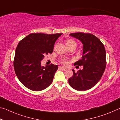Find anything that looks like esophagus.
Masks as SVG:
<instances>
[{
    "label": "esophagus",
    "instance_id": "obj_1",
    "mask_svg": "<svg viewBox=\"0 0 120 120\" xmlns=\"http://www.w3.org/2000/svg\"><path fill=\"white\" fill-rule=\"evenodd\" d=\"M59 68L62 70H64V71H65V70H67V69H66V68H64V67H59Z\"/></svg>",
    "mask_w": 120,
    "mask_h": 120
}]
</instances>
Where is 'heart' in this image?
<instances>
[{
  "label": "heart",
  "mask_w": 120,
  "mask_h": 120,
  "mask_svg": "<svg viewBox=\"0 0 120 120\" xmlns=\"http://www.w3.org/2000/svg\"><path fill=\"white\" fill-rule=\"evenodd\" d=\"M66 44H67V46H70V45H77L76 42L73 39H68L67 40H66ZM61 63L62 64H64V65H66V64H67L68 63H69L68 61L66 59H62L61 61Z\"/></svg>",
  "instance_id": "b5f03b06"
}]
</instances>
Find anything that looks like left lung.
Segmentation results:
<instances>
[{
    "label": "left lung",
    "instance_id": "8db88e82",
    "mask_svg": "<svg viewBox=\"0 0 120 120\" xmlns=\"http://www.w3.org/2000/svg\"><path fill=\"white\" fill-rule=\"evenodd\" d=\"M70 36L83 44L82 59L75 64L83 66L82 70L73 71V76L68 79L70 86L78 91H85L94 87L101 79L106 65V51L104 45L94 35L89 33H76Z\"/></svg>",
    "mask_w": 120,
    "mask_h": 120
}]
</instances>
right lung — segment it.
Wrapping results in <instances>:
<instances>
[{
    "label": "right lung",
    "mask_w": 120,
    "mask_h": 120,
    "mask_svg": "<svg viewBox=\"0 0 120 120\" xmlns=\"http://www.w3.org/2000/svg\"><path fill=\"white\" fill-rule=\"evenodd\" d=\"M62 33H33L19 43L15 50L14 68L21 82L30 90L39 91L52 83L58 65L41 66L44 56L52 53L54 43Z\"/></svg>",
    "instance_id": "right-lung-1"
}]
</instances>
